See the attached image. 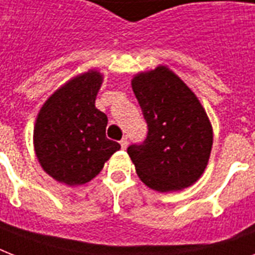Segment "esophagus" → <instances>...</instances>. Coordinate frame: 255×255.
I'll return each instance as SVG.
<instances>
[{
    "mask_svg": "<svg viewBox=\"0 0 255 255\" xmlns=\"http://www.w3.org/2000/svg\"><path fill=\"white\" fill-rule=\"evenodd\" d=\"M120 145H122V148H123V149H126V148H127V145H128V137H127V136L120 140Z\"/></svg>",
    "mask_w": 255,
    "mask_h": 255,
    "instance_id": "esophagus-1",
    "label": "esophagus"
}]
</instances>
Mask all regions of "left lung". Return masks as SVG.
<instances>
[{"label": "left lung", "instance_id": "8db88e82", "mask_svg": "<svg viewBox=\"0 0 255 255\" xmlns=\"http://www.w3.org/2000/svg\"><path fill=\"white\" fill-rule=\"evenodd\" d=\"M132 88L148 127L144 141L127 148L140 180L159 192L192 185L205 169L213 144L201 103L164 66L137 74Z\"/></svg>", "mask_w": 255, "mask_h": 255}]
</instances>
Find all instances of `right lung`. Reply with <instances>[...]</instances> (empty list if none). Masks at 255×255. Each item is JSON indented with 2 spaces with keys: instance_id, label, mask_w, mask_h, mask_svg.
Masks as SVG:
<instances>
[{
  "instance_id": "add662e5",
  "label": "right lung",
  "mask_w": 255,
  "mask_h": 255,
  "mask_svg": "<svg viewBox=\"0 0 255 255\" xmlns=\"http://www.w3.org/2000/svg\"><path fill=\"white\" fill-rule=\"evenodd\" d=\"M102 75L88 71L50 96L34 127L37 157L46 173L67 185L99 173L120 144L107 139V115L95 107Z\"/></svg>"
}]
</instances>
